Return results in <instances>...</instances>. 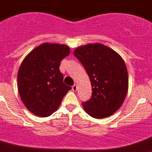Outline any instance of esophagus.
<instances>
[{
	"label": "esophagus",
	"instance_id": "esophagus-1",
	"mask_svg": "<svg viewBox=\"0 0 152 152\" xmlns=\"http://www.w3.org/2000/svg\"><path fill=\"white\" fill-rule=\"evenodd\" d=\"M72 90H73V91H77V85H76V84H75V85H73V87H72Z\"/></svg>",
	"mask_w": 152,
	"mask_h": 152
}]
</instances>
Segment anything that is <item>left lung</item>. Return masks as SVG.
Here are the masks:
<instances>
[{
    "instance_id": "obj_1",
    "label": "left lung",
    "mask_w": 152,
    "mask_h": 152,
    "mask_svg": "<svg viewBox=\"0 0 152 152\" xmlns=\"http://www.w3.org/2000/svg\"><path fill=\"white\" fill-rule=\"evenodd\" d=\"M90 78L92 96L82 103L91 117L102 119L113 115L123 104L129 90L127 67L120 54L100 43L88 44L75 49Z\"/></svg>"
}]
</instances>
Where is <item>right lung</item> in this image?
<instances>
[{
  "instance_id": "right-lung-1",
  "label": "right lung",
  "mask_w": 152,
  "mask_h": 152,
  "mask_svg": "<svg viewBox=\"0 0 152 152\" xmlns=\"http://www.w3.org/2000/svg\"><path fill=\"white\" fill-rule=\"evenodd\" d=\"M70 48L43 43L24 58L18 72L20 99L29 111L46 117L56 111L71 87L63 82L60 63L70 54Z\"/></svg>"
}]
</instances>
